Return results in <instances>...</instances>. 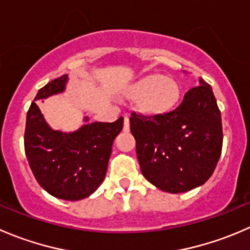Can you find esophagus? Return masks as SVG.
<instances>
[{
    "label": "esophagus",
    "mask_w": 250,
    "mask_h": 250,
    "mask_svg": "<svg viewBox=\"0 0 250 250\" xmlns=\"http://www.w3.org/2000/svg\"><path fill=\"white\" fill-rule=\"evenodd\" d=\"M123 130L128 132L129 130V118L125 117V125H123Z\"/></svg>",
    "instance_id": "obj_1"
}]
</instances>
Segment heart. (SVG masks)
Returning <instances> with one entry per match:
<instances>
[{
    "instance_id": "obj_1",
    "label": "heart",
    "mask_w": 250,
    "mask_h": 250,
    "mask_svg": "<svg viewBox=\"0 0 250 250\" xmlns=\"http://www.w3.org/2000/svg\"><path fill=\"white\" fill-rule=\"evenodd\" d=\"M127 98L137 99V110L147 117H160L174 108L181 98L178 82L162 74H150L133 84L125 93Z\"/></svg>"
}]
</instances>
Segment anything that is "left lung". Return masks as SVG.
<instances>
[{"label": "left lung", "instance_id": "left-lung-1", "mask_svg": "<svg viewBox=\"0 0 250 250\" xmlns=\"http://www.w3.org/2000/svg\"><path fill=\"white\" fill-rule=\"evenodd\" d=\"M199 83L176 110L160 117L133 112L129 118L143 176L164 192L204 184L221 156V112L211 85L202 78Z\"/></svg>", "mask_w": 250, "mask_h": 250}]
</instances>
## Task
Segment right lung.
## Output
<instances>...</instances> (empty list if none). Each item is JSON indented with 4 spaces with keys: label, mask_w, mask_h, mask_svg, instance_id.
I'll list each match as a JSON object with an SVG mask.
<instances>
[{
    "label": "right lung",
    "mask_w": 250,
    "mask_h": 250,
    "mask_svg": "<svg viewBox=\"0 0 250 250\" xmlns=\"http://www.w3.org/2000/svg\"><path fill=\"white\" fill-rule=\"evenodd\" d=\"M68 76H62L39 90L34 101L66 89ZM88 122V117L84 118ZM123 128V117L112 123L93 122L78 130L63 133L46 123L35 103L26 113L24 149L38 183L51 195L81 200L93 194L104 182L112 144Z\"/></svg>",
    "instance_id": "add662e5"
}]
</instances>
